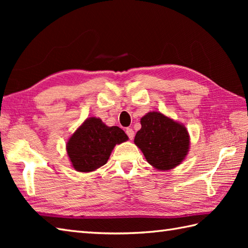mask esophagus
I'll use <instances>...</instances> for the list:
<instances>
[{"label":"esophagus","mask_w":248,"mask_h":248,"mask_svg":"<svg viewBox=\"0 0 248 248\" xmlns=\"http://www.w3.org/2000/svg\"><path fill=\"white\" fill-rule=\"evenodd\" d=\"M125 133H127V135L129 136L130 140H133V138H134V131H133V129L127 128V129H125Z\"/></svg>","instance_id":"obj_1"}]
</instances>
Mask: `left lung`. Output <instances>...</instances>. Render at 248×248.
<instances>
[{"label": "left lung", "instance_id": "8db88e82", "mask_svg": "<svg viewBox=\"0 0 248 248\" xmlns=\"http://www.w3.org/2000/svg\"><path fill=\"white\" fill-rule=\"evenodd\" d=\"M141 128L134 143L147 162L161 170H171L187 155L189 136L184 125L160 112H150L140 119Z\"/></svg>", "mask_w": 248, "mask_h": 248}]
</instances>
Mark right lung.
<instances>
[{"mask_svg":"<svg viewBox=\"0 0 248 248\" xmlns=\"http://www.w3.org/2000/svg\"><path fill=\"white\" fill-rule=\"evenodd\" d=\"M128 140L119 127H108L101 119L92 117L72 134L67 143V154L78 171L88 172L108 162L116 144Z\"/></svg>","mask_w":248,"mask_h":248,"instance_id":"obj_1","label":"right lung"}]
</instances>
